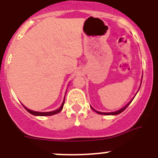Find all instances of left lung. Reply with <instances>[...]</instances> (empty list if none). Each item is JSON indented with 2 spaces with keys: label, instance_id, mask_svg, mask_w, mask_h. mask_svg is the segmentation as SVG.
<instances>
[{
  "label": "left lung",
  "instance_id": "8db88e82",
  "mask_svg": "<svg viewBox=\"0 0 158 158\" xmlns=\"http://www.w3.org/2000/svg\"><path fill=\"white\" fill-rule=\"evenodd\" d=\"M132 101H131L130 102H129V104H127V105H126V106H125V107H124L123 108L120 109V110H117V111H114V112H110V113H104V112H100V111H97V110H94V109L93 108V107H91V108H92L93 110H95V111H96V112L97 113V114H106V115H110V114H111V115H115V114H120V113H122V111H124V110H126V107H127L128 106H129V104H130V103L132 102Z\"/></svg>",
  "mask_w": 158,
  "mask_h": 158
}]
</instances>
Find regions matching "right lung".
Masks as SVG:
<instances>
[{
  "label": "right lung",
  "instance_id": "add662e5",
  "mask_svg": "<svg viewBox=\"0 0 158 158\" xmlns=\"http://www.w3.org/2000/svg\"><path fill=\"white\" fill-rule=\"evenodd\" d=\"M64 101H63V103H62V104H61V107H60V108L57 109V110H54V111H50V112H38V111H33V110H29V109L26 108V107H25V108H26V110H27L28 112L30 113V114H33V115L51 116V115H53V114H57V113L60 112V111H61V110H62L63 106H64Z\"/></svg>",
  "mask_w": 158,
  "mask_h": 158
}]
</instances>
